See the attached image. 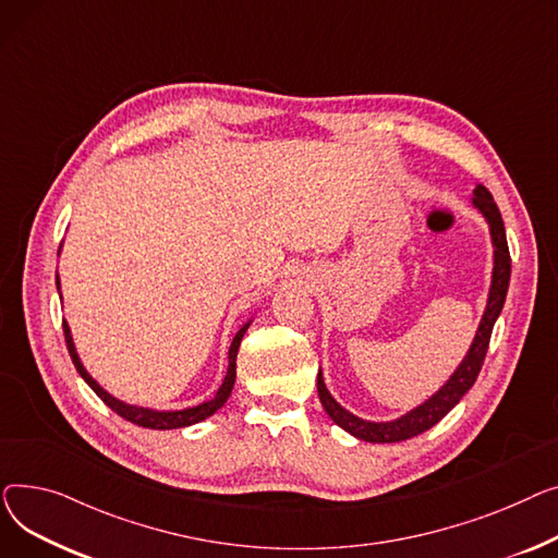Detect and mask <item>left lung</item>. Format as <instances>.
<instances>
[{
    "mask_svg": "<svg viewBox=\"0 0 558 558\" xmlns=\"http://www.w3.org/2000/svg\"><path fill=\"white\" fill-rule=\"evenodd\" d=\"M471 205L482 214V218L488 225L490 245H494V270H490L488 298H486L482 319L477 324L475 338H473L466 355L462 357V363L457 365V369L450 374V378L435 391L433 397H428L421 405L412 408L410 412H405L397 418H389V421H369L363 416H355L353 412L342 408L331 397L329 387H326L322 367L317 372V395H319L322 408L333 418V423H338L342 430H347L355 439L372 441V444H397V441H405L425 430H430L433 425H437L457 403L462 401V397L473 387V383L482 369L488 340H490V331H494V324L500 317L505 300H507V288H509V277H511V258H509V247H507L505 222H502L498 205L494 203V195L488 193L486 186L475 184Z\"/></svg>",
    "mask_w": 558,
    "mask_h": 558,
    "instance_id": "left-lung-1",
    "label": "left lung"
}]
</instances>
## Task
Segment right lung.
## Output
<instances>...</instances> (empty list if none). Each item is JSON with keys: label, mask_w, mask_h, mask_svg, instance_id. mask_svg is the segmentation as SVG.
Returning <instances> with one entry per match:
<instances>
[{"label": "right lung", "mask_w": 558, "mask_h": 558, "mask_svg": "<svg viewBox=\"0 0 558 558\" xmlns=\"http://www.w3.org/2000/svg\"><path fill=\"white\" fill-rule=\"evenodd\" d=\"M60 254V250H58ZM56 286H58V294H60V277L56 275ZM252 324V317L241 326V329L236 331L232 344H229V353H227V374L222 378V385L216 389V395L198 405H189V408H182V410H153V408H144V405H130L125 401H119L117 397H112L108 389H104L101 385H98L89 372L85 369V365L81 363V355L76 351V344H74V338H72V329L70 324L62 319V329H64V342H68V349H70V355H72V363L76 367V372L81 374V378L94 389V395L101 399L112 412H117L119 416H123L125 421L135 423V425H142V428H150V430H175V428H186V425H193V423H201L205 421L207 416H211L214 412H218L225 401L229 399V395H232L234 389V380H236V355H239V347H241V340L245 336V331L250 329Z\"/></svg>", "instance_id": "add662e5"}]
</instances>
